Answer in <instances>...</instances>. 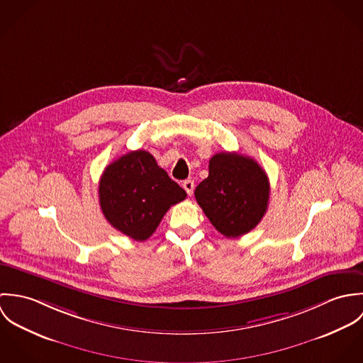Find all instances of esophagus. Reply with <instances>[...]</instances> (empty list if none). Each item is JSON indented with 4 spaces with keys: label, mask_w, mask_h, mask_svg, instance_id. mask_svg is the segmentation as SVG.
<instances>
[{
    "label": "esophagus",
    "mask_w": 363,
    "mask_h": 363,
    "mask_svg": "<svg viewBox=\"0 0 363 363\" xmlns=\"http://www.w3.org/2000/svg\"><path fill=\"white\" fill-rule=\"evenodd\" d=\"M183 189L186 190V193H187L189 196H191L193 191H194V182H193L191 179L184 180V182H183Z\"/></svg>",
    "instance_id": "esophagus-1"
}]
</instances>
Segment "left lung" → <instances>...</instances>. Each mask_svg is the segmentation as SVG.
Instances as JSON below:
<instances>
[{"label":"left lung","instance_id":"obj_1","mask_svg":"<svg viewBox=\"0 0 363 363\" xmlns=\"http://www.w3.org/2000/svg\"><path fill=\"white\" fill-rule=\"evenodd\" d=\"M209 173L196 189V200L211 223L226 238H239L264 216L269 182L259 163L236 152H219L209 159Z\"/></svg>","mask_w":363,"mask_h":363}]
</instances>
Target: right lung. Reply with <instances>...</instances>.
Segmentation results:
<instances>
[{"label":"right lung","instance_id":"add662e5","mask_svg":"<svg viewBox=\"0 0 363 363\" xmlns=\"http://www.w3.org/2000/svg\"><path fill=\"white\" fill-rule=\"evenodd\" d=\"M186 197V191L157 166L155 157L143 150L120 156L106 166L99 182L104 218L138 242L147 240L167 209Z\"/></svg>","mask_w":363,"mask_h":363}]
</instances>
